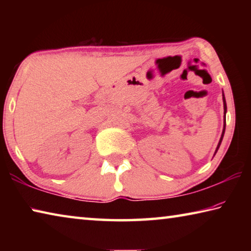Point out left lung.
Segmentation results:
<instances>
[{
	"instance_id": "obj_1",
	"label": "left lung",
	"mask_w": 251,
	"mask_h": 251,
	"mask_svg": "<svg viewBox=\"0 0 251 251\" xmlns=\"http://www.w3.org/2000/svg\"><path fill=\"white\" fill-rule=\"evenodd\" d=\"M223 100H224V109H225V116H226V110H227V105H226V100H225V97H223ZM225 126H226V122H225ZM224 133H225V127H224V130H223V135H222V137H220V141H219V144H218V146H217V150H216V152H217V151H218V148H219V146H220V144H222V141H223V137H224Z\"/></svg>"
}]
</instances>
